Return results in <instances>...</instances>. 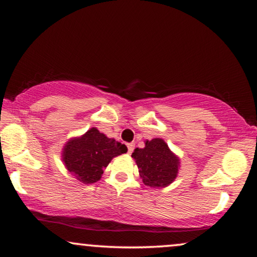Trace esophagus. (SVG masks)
I'll list each match as a JSON object with an SVG mask.
<instances>
[{"mask_svg":"<svg viewBox=\"0 0 257 257\" xmlns=\"http://www.w3.org/2000/svg\"><path fill=\"white\" fill-rule=\"evenodd\" d=\"M127 146H128V153H129V154H132V153H133V152H134V149H135V145H134V144H128Z\"/></svg>","mask_w":257,"mask_h":257,"instance_id":"esophagus-1","label":"esophagus"}]
</instances>
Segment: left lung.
I'll return each mask as SVG.
<instances>
[{"label":"left lung","mask_w":257,"mask_h":257,"mask_svg":"<svg viewBox=\"0 0 257 257\" xmlns=\"http://www.w3.org/2000/svg\"><path fill=\"white\" fill-rule=\"evenodd\" d=\"M132 158L137 164L144 185L153 188L171 185L179 173V156L169 149L162 138L147 139L144 149H135Z\"/></svg>","instance_id":"1"}]
</instances>
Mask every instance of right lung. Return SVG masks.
I'll use <instances>...</instances> for the list:
<instances>
[{"instance_id":"add662e5","label":"right lung","mask_w":257,"mask_h":257,"mask_svg":"<svg viewBox=\"0 0 257 257\" xmlns=\"http://www.w3.org/2000/svg\"><path fill=\"white\" fill-rule=\"evenodd\" d=\"M127 146L108 138L92 127L81 136L72 137L62 149L64 167L81 184L89 185L102 178L113 158L127 153Z\"/></svg>"}]
</instances>
